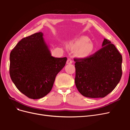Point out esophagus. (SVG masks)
<instances>
[{
	"instance_id": "esophagus-1",
	"label": "esophagus",
	"mask_w": 130,
	"mask_h": 130,
	"mask_svg": "<svg viewBox=\"0 0 130 130\" xmlns=\"http://www.w3.org/2000/svg\"><path fill=\"white\" fill-rule=\"evenodd\" d=\"M73 63V61L71 58H68L67 61V64H71Z\"/></svg>"
}]
</instances>
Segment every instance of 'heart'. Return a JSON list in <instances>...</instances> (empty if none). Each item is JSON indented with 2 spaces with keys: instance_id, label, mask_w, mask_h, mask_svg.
Wrapping results in <instances>:
<instances>
[{
  "instance_id": "1",
  "label": "heart",
  "mask_w": 130,
  "mask_h": 130,
  "mask_svg": "<svg viewBox=\"0 0 130 130\" xmlns=\"http://www.w3.org/2000/svg\"><path fill=\"white\" fill-rule=\"evenodd\" d=\"M68 46L72 50H76V55L82 58L89 57L94 51L93 43L89 41V38L87 36H81L75 41L71 42Z\"/></svg>"
}]
</instances>
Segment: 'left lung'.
<instances>
[{"instance_id":"8db88e82","label":"left lung","mask_w":130,"mask_h":130,"mask_svg":"<svg viewBox=\"0 0 130 130\" xmlns=\"http://www.w3.org/2000/svg\"><path fill=\"white\" fill-rule=\"evenodd\" d=\"M102 48L85 58H75V83L82 95L104 98L116 88L122 76V56L111 41L104 38Z\"/></svg>"}]
</instances>
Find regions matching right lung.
<instances>
[{
	"instance_id": "obj_1",
	"label": "right lung",
	"mask_w": 130,
	"mask_h": 130,
	"mask_svg": "<svg viewBox=\"0 0 130 130\" xmlns=\"http://www.w3.org/2000/svg\"><path fill=\"white\" fill-rule=\"evenodd\" d=\"M42 32L19 41L11 52L10 75L15 87L27 97L38 99L52 90L67 57L52 56Z\"/></svg>"
}]
</instances>
